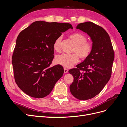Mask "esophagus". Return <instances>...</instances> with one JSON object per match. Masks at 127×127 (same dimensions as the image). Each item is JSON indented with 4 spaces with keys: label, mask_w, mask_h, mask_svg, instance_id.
I'll return each mask as SVG.
<instances>
[{
    "label": "esophagus",
    "mask_w": 127,
    "mask_h": 127,
    "mask_svg": "<svg viewBox=\"0 0 127 127\" xmlns=\"http://www.w3.org/2000/svg\"><path fill=\"white\" fill-rule=\"evenodd\" d=\"M64 72L65 74H66V73H67V72H68V70L67 69L64 68Z\"/></svg>",
    "instance_id": "34e87169"
}]
</instances>
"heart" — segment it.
<instances>
[{
    "label": "heart",
    "instance_id": "b5f03b06",
    "mask_svg": "<svg viewBox=\"0 0 127 127\" xmlns=\"http://www.w3.org/2000/svg\"><path fill=\"white\" fill-rule=\"evenodd\" d=\"M70 39L74 42L75 44V48L72 50L73 52L76 53L72 54H63L56 56V63L60 66L66 68L72 67L75 64L77 63L80 58L84 59L90 55L92 52L93 45L89 41H87L86 36L82 33H75L70 34ZM62 41V37H57L53 44V48L54 50L59 52L60 50V45Z\"/></svg>",
    "mask_w": 127,
    "mask_h": 127
}]
</instances>
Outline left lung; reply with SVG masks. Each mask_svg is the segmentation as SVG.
<instances>
[{"label": "left lung", "instance_id": "obj_1", "mask_svg": "<svg viewBox=\"0 0 127 127\" xmlns=\"http://www.w3.org/2000/svg\"><path fill=\"white\" fill-rule=\"evenodd\" d=\"M76 28L86 33L92 41V52L77 68L69 70L74 77L70 86L72 95L79 100H87L98 94L110 79L114 53L108 33L91 22Z\"/></svg>", "mask_w": 127, "mask_h": 127}]
</instances>
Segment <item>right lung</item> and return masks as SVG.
<instances>
[{
    "label": "right lung",
    "mask_w": 127,
    "mask_h": 127,
    "mask_svg": "<svg viewBox=\"0 0 127 127\" xmlns=\"http://www.w3.org/2000/svg\"><path fill=\"white\" fill-rule=\"evenodd\" d=\"M70 28L69 23L39 21L19 34L12 56L14 76L19 88L30 96H47L63 75L60 65L50 67L54 58L53 44Z\"/></svg>",
    "instance_id": "add662e5"
}]
</instances>
